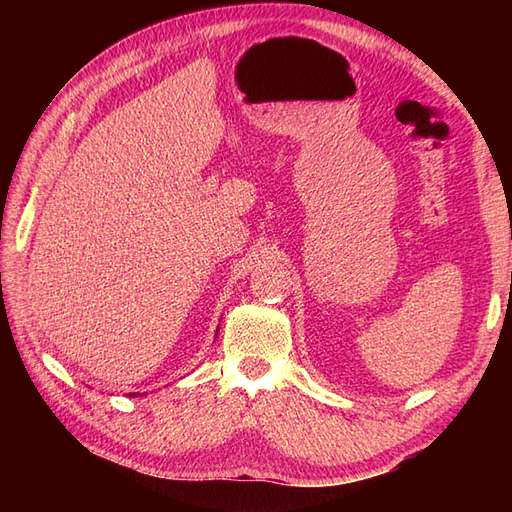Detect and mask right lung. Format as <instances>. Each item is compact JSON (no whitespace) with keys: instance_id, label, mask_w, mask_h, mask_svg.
I'll list each match as a JSON object with an SVG mask.
<instances>
[{"instance_id":"obj_1","label":"right lung","mask_w":512,"mask_h":512,"mask_svg":"<svg viewBox=\"0 0 512 512\" xmlns=\"http://www.w3.org/2000/svg\"><path fill=\"white\" fill-rule=\"evenodd\" d=\"M218 331H220V329H218ZM132 395H134V393H130V397H132Z\"/></svg>"}]
</instances>
